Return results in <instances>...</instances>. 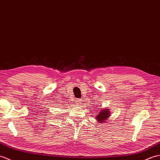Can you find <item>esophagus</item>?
Instances as JSON below:
<instances>
[{
	"label": "esophagus",
	"instance_id": "esophagus-1",
	"mask_svg": "<svg viewBox=\"0 0 160 160\" xmlns=\"http://www.w3.org/2000/svg\"><path fill=\"white\" fill-rule=\"evenodd\" d=\"M76 102H77V105H81L83 104V101H82V100H81V99H77V101H76Z\"/></svg>",
	"mask_w": 160,
	"mask_h": 160
}]
</instances>
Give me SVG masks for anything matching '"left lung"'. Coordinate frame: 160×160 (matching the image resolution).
Returning <instances> with one entry per match:
<instances>
[{"label":"left lung","mask_w":160,"mask_h":160,"mask_svg":"<svg viewBox=\"0 0 160 160\" xmlns=\"http://www.w3.org/2000/svg\"><path fill=\"white\" fill-rule=\"evenodd\" d=\"M110 112L109 111V109H101L100 112H98L97 116H96V119H97V122L98 123H103L106 120H107L110 115Z\"/></svg>","instance_id":"8db88e82"}]
</instances>
